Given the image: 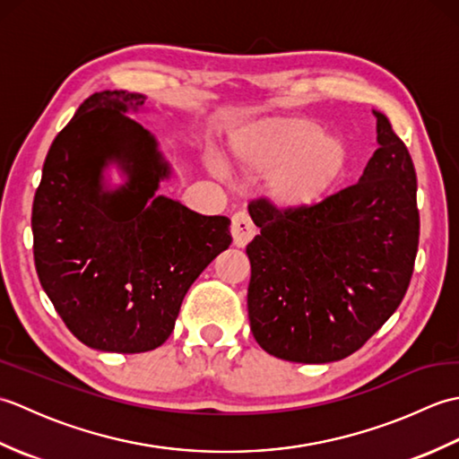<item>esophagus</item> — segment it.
<instances>
[{
    "instance_id": "esophagus-1",
    "label": "esophagus",
    "mask_w": 459,
    "mask_h": 459,
    "mask_svg": "<svg viewBox=\"0 0 459 459\" xmlns=\"http://www.w3.org/2000/svg\"><path fill=\"white\" fill-rule=\"evenodd\" d=\"M230 232H232V240H235V247L245 248L248 242L255 238L256 229L247 212H237L235 217H232Z\"/></svg>"
}]
</instances>
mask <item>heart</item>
Instances as JSON below:
<instances>
[{
	"label": "heart",
	"mask_w": 459,
	"mask_h": 459,
	"mask_svg": "<svg viewBox=\"0 0 459 459\" xmlns=\"http://www.w3.org/2000/svg\"><path fill=\"white\" fill-rule=\"evenodd\" d=\"M229 150L247 175H268L266 195L280 209L306 211L325 201L345 175L347 145L309 118L256 122L230 138Z\"/></svg>",
	"instance_id": "heart-1"
}]
</instances>
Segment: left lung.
I'll return each mask as SVG.
<instances>
[{
    "mask_svg": "<svg viewBox=\"0 0 459 459\" xmlns=\"http://www.w3.org/2000/svg\"><path fill=\"white\" fill-rule=\"evenodd\" d=\"M359 183L306 211L248 204L260 235L250 260L248 319L266 353L331 363L363 347L411 284L420 237L416 171L385 114Z\"/></svg>",
    "mask_w": 459,
    "mask_h": 459,
    "instance_id": "1",
    "label": "left lung"
}]
</instances>
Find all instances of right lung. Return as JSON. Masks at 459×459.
I'll return each instance as SVG.
<instances>
[{"label": "right lung", "mask_w": 459, "mask_h": 459, "mask_svg": "<svg viewBox=\"0 0 459 459\" xmlns=\"http://www.w3.org/2000/svg\"><path fill=\"white\" fill-rule=\"evenodd\" d=\"M143 102L126 91L86 99L51 143L33 201L39 281L71 333L108 353L165 343L187 290L232 242L227 217L158 195L171 168L128 116ZM110 162L126 175L116 190Z\"/></svg>", "instance_id": "right-lung-1"}]
</instances>
